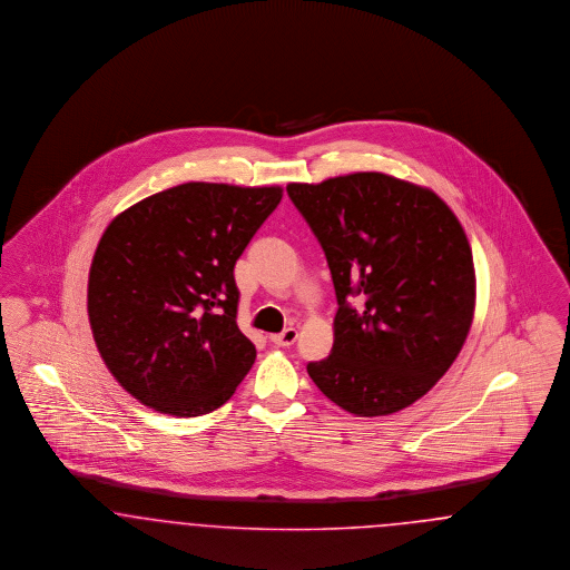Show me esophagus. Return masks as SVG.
I'll use <instances>...</instances> for the list:
<instances>
[{"label": "esophagus", "mask_w": 570, "mask_h": 570, "mask_svg": "<svg viewBox=\"0 0 570 570\" xmlns=\"http://www.w3.org/2000/svg\"><path fill=\"white\" fill-rule=\"evenodd\" d=\"M296 327H287V330H283L281 334H274V336H271V343L276 345V347H292V345L296 343Z\"/></svg>", "instance_id": "obj_1"}]
</instances>
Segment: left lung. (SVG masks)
Returning a JSON list of instances; mask_svg holds the SVG:
<instances>
[{"instance_id":"1","label":"left lung","mask_w":570,"mask_h":570,"mask_svg":"<svg viewBox=\"0 0 570 570\" xmlns=\"http://www.w3.org/2000/svg\"><path fill=\"white\" fill-rule=\"evenodd\" d=\"M322 245L338 311L334 347L308 376L357 417L392 415L425 396L469 336V238L434 191L381 173L289 183Z\"/></svg>"}]
</instances>
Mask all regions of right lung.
Returning a JSON list of instances; mask_svg holds the SVG:
<instances>
[{"mask_svg": "<svg viewBox=\"0 0 570 570\" xmlns=\"http://www.w3.org/2000/svg\"><path fill=\"white\" fill-rule=\"evenodd\" d=\"M281 198V187L185 183L110 222L87 311L125 392L176 417L206 415L234 396L255 362L236 323L234 266Z\"/></svg>", "mask_w": 570, "mask_h": 570, "instance_id": "1", "label": "right lung"}]
</instances>
